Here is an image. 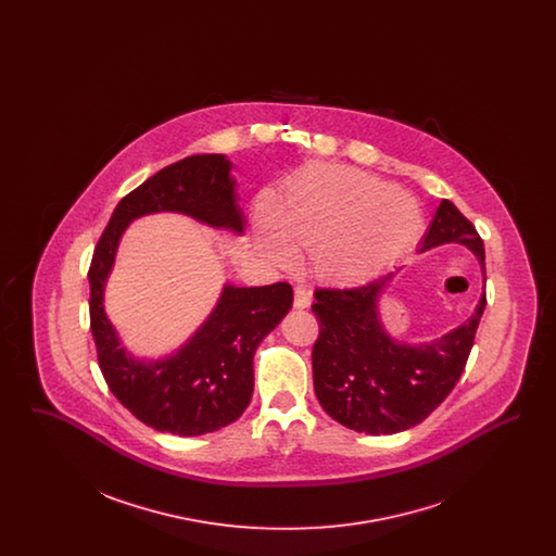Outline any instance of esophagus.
<instances>
[{
    "mask_svg": "<svg viewBox=\"0 0 556 556\" xmlns=\"http://www.w3.org/2000/svg\"><path fill=\"white\" fill-rule=\"evenodd\" d=\"M293 306L300 308V311L311 306V291L306 290L304 286H295L293 288Z\"/></svg>",
    "mask_w": 556,
    "mask_h": 556,
    "instance_id": "1",
    "label": "esophagus"
}]
</instances>
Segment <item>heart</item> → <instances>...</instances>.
<instances>
[{
  "label": "heart",
  "instance_id": "obj_1",
  "mask_svg": "<svg viewBox=\"0 0 556 556\" xmlns=\"http://www.w3.org/2000/svg\"><path fill=\"white\" fill-rule=\"evenodd\" d=\"M424 216L413 198L365 170L320 164L304 170L279 211L265 200L258 233L281 265L295 245L313 248L311 263L325 281H356L406 254L421 236Z\"/></svg>",
  "mask_w": 556,
  "mask_h": 556
}]
</instances>
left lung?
<instances>
[{"instance_id": "1", "label": "left lung", "mask_w": 556, "mask_h": 556, "mask_svg": "<svg viewBox=\"0 0 556 556\" xmlns=\"http://www.w3.org/2000/svg\"><path fill=\"white\" fill-rule=\"evenodd\" d=\"M460 243L473 252L485 283V252L476 227L442 200L419 252ZM394 268L358 288L317 290V342L313 348L315 394L323 410L358 433L392 435L427 419L452 392L467 365L485 291L463 325L425 344L394 340L381 323L379 298Z\"/></svg>"}]
</instances>
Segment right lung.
I'll use <instances>...</instances> for the list:
<instances>
[{"label":"right lung","mask_w":556,"mask_h":556,"mask_svg":"<svg viewBox=\"0 0 556 556\" xmlns=\"http://www.w3.org/2000/svg\"><path fill=\"white\" fill-rule=\"evenodd\" d=\"M231 160L198 154L162 168L112 212L89 266L91 333L108 388L141 424L175 435H204L238 421L254 392V352L290 313L288 283H225L216 306L179 350L135 358L104 308V290L123 233L135 218L179 212L214 229L243 233Z\"/></svg>","instance_id":"obj_1"}]
</instances>
